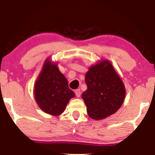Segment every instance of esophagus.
I'll return each instance as SVG.
<instances>
[{
	"label": "esophagus",
	"mask_w": 155,
	"mask_h": 155,
	"mask_svg": "<svg viewBox=\"0 0 155 155\" xmlns=\"http://www.w3.org/2000/svg\"><path fill=\"white\" fill-rule=\"evenodd\" d=\"M75 95L77 97H80V95H81V91H80V89H78V90H76L75 91Z\"/></svg>",
	"instance_id": "esophagus-1"
}]
</instances>
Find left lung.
I'll return each instance as SVG.
<instances>
[{"mask_svg": "<svg viewBox=\"0 0 155 155\" xmlns=\"http://www.w3.org/2000/svg\"><path fill=\"white\" fill-rule=\"evenodd\" d=\"M85 82L87 89L82 93V98L92 119H104L122 106L126 89L110 61L103 60L90 67Z\"/></svg>", "mask_w": 155, "mask_h": 155, "instance_id": "obj_1", "label": "left lung"}]
</instances>
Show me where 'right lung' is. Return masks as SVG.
<instances>
[{"label": "right lung", "mask_w": 155, "mask_h": 155, "mask_svg": "<svg viewBox=\"0 0 155 155\" xmlns=\"http://www.w3.org/2000/svg\"><path fill=\"white\" fill-rule=\"evenodd\" d=\"M57 66L49 58L46 59L34 90L35 100L40 109L53 116L62 114L70 99L75 97L68 87L67 79Z\"/></svg>", "instance_id": "right-lung-1"}]
</instances>
